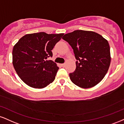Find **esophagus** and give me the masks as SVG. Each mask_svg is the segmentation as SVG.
I'll list each match as a JSON object with an SVG mask.
<instances>
[{
    "instance_id": "1",
    "label": "esophagus",
    "mask_w": 124,
    "mask_h": 124,
    "mask_svg": "<svg viewBox=\"0 0 124 124\" xmlns=\"http://www.w3.org/2000/svg\"><path fill=\"white\" fill-rule=\"evenodd\" d=\"M61 66L62 67H65V63H62V64H61Z\"/></svg>"
}]
</instances>
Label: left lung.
Segmentation results:
<instances>
[{"label": "left lung", "instance_id": "1", "mask_svg": "<svg viewBox=\"0 0 124 124\" xmlns=\"http://www.w3.org/2000/svg\"><path fill=\"white\" fill-rule=\"evenodd\" d=\"M62 39L72 48L77 60L75 71L69 74L71 81L83 88L102 81L111 61L107 40L96 32L83 30L65 34Z\"/></svg>", "mask_w": 124, "mask_h": 124}]
</instances>
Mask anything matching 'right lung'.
I'll list each match as a JSON object with an SVG mask.
<instances>
[{"mask_svg":"<svg viewBox=\"0 0 124 124\" xmlns=\"http://www.w3.org/2000/svg\"><path fill=\"white\" fill-rule=\"evenodd\" d=\"M64 35L35 33L23 36L13 47V64L20 78L35 88L53 83L59 67L53 61L51 50Z\"/></svg>","mask_w":124,"mask_h":124,"instance_id":"add662e5","label":"right lung"}]
</instances>
